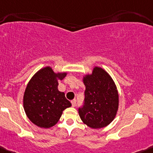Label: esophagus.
<instances>
[{
    "label": "esophagus",
    "mask_w": 153,
    "mask_h": 153,
    "mask_svg": "<svg viewBox=\"0 0 153 153\" xmlns=\"http://www.w3.org/2000/svg\"><path fill=\"white\" fill-rule=\"evenodd\" d=\"M71 105H72V106L73 107H75L76 106V100H71Z\"/></svg>",
    "instance_id": "obj_1"
}]
</instances>
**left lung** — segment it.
Returning a JSON list of instances; mask_svg holds the SVG:
<instances>
[{
	"instance_id": "8db88e82",
	"label": "left lung",
	"mask_w": 153,
	"mask_h": 153,
	"mask_svg": "<svg viewBox=\"0 0 153 153\" xmlns=\"http://www.w3.org/2000/svg\"><path fill=\"white\" fill-rule=\"evenodd\" d=\"M85 85L84 105L79 108L80 119L94 129L106 127L114 119L119 108V94L113 79L100 67L83 77Z\"/></svg>"
}]
</instances>
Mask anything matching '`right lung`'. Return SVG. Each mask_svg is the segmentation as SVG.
Here are the masks:
<instances>
[{
  "mask_svg": "<svg viewBox=\"0 0 153 153\" xmlns=\"http://www.w3.org/2000/svg\"><path fill=\"white\" fill-rule=\"evenodd\" d=\"M67 73H54L47 66L39 70L26 86L23 96V108L29 120L35 125L49 128L58 122L62 111L71 106L65 94L58 90V80Z\"/></svg>",
  "mask_w": 153,
  "mask_h": 153,
  "instance_id": "obj_1",
  "label": "right lung"
}]
</instances>
